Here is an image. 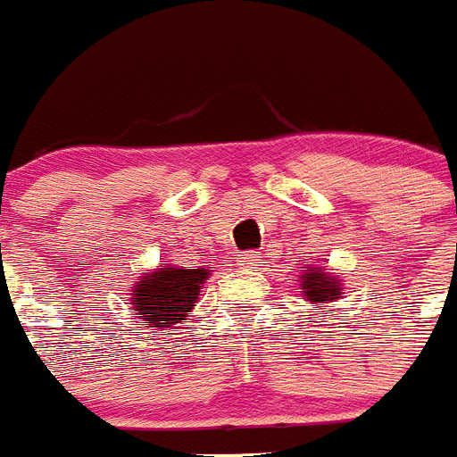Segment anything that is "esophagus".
<instances>
[{
	"label": "esophagus",
	"mask_w": 457,
	"mask_h": 457,
	"mask_svg": "<svg viewBox=\"0 0 457 457\" xmlns=\"http://www.w3.org/2000/svg\"><path fill=\"white\" fill-rule=\"evenodd\" d=\"M237 263L245 268H252V266H256V263H261V254L259 252H247V254H240L237 256Z\"/></svg>",
	"instance_id": "34e87169"
}]
</instances>
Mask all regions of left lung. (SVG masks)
<instances>
[{"mask_svg":"<svg viewBox=\"0 0 457 457\" xmlns=\"http://www.w3.org/2000/svg\"><path fill=\"white\" fill-rule=\"evenodd\" d=\"M298 287L303 288L300 294L303 298L310 303V305H317L321 310L330 312V305L335 300L342 298V284L345 279H340L337 272H328V268H317L310 266L307 270H303L298 275Z\"/></svg>","mask_w":457,"mask_h":457,"instance_id":"1","label":"left lung"}]
</instances>
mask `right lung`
<instances>
[{
  "label": "right lung",
  "instance_id": "obj_1",
  "mask_svg": "<svg viewBox=\"0 0 457 457\" xmlns=\"http://www.w3.org/2000/svg\"><path fill=\"white\" fill-rule=\"evenodd\" d=\"M210 277L208 268L157 266L143 272L131 287V303L145 328L170 330L175 323H182L198 303L201 287Z\"/></svg>",
  "mask_w": 457,
  "mask_h": 457
}]
</instances>
